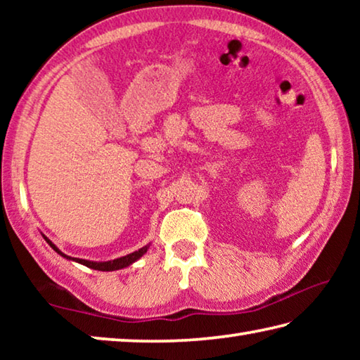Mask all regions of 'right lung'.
Returning <instances> with one entry per match:
<instances>
[{"instance_id": "add662e5", "label": "right lung", "mask_w": 360, "mask_h": 360, "mask_svg": "<svg viewBox=\"0 0 360 360\" xmlns=\"http://www.w3.org/2000/svg\"><path fill=\"white\" fill-rule=\"evenodd\" d=\"M44 238H46V236H44ZM46 241L49 243V245H51V248L53 249V251L58 252L60 255H63V257H66V259H71V257H68V255H65L62 251H58L57 246L52 245V241H49L47 238H46ZM146 251H148V246L138 249V251L131 252V254H129V255H124V257H120V259L109 260V262H90V260H84V259H72V260H76V262H79V264H82V265L89 266V268H94V270L112 271V270H120V268H125V266L131 265L133 262H136Z\"/></svg>"}]
</instances>
